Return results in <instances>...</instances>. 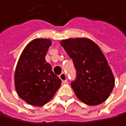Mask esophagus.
<instances>
[{
	"label": "esophagus",
	"instance_id": "esophagus-1",
	"mask_svg": "<svg viewBox=\"0 0 126 126\" xmlns=\"http://www.w3.org/2000/svg\"><path fill=\"white\" fill-rule=\"evenodd\" d=\"M60 79L62 80L63 83H66L67 82V79H66V75L64 73V72H63V73H61L60 76H59Z\"/></svg>",
	"mask_w": 126,
	"mask_h": 126
}]
</instances>
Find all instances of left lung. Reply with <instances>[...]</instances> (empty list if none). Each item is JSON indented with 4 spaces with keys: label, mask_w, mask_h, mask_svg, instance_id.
<instances>
[{
    "label": "left lung",
    "mask_w": 126,
    "mask_h": 126,
    "mask_svg": "<svg viewBox=\"0 0 126 126\" xmlns=\"http://www.w3.org/2000/svg\"><path fill=\"white\" fill-rule=\"evenodd\" d=\"M60 44L76 70L71 87L78 98L91 106L104 102L112 92L115 80L100 47L88 38H70Z\"/></svg>",
    "instance_id": "obj_1"
}]
</instances>
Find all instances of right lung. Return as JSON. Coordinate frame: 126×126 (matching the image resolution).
<instances>
[{
  "instance_id": "add662e5",
  "label": "right lung",
  "mask_w": 126,
  "mask_h": 126,
  "mask_svg": "<svg viewBox=\"0 0 126 126\" xmlns=\"http://www.w3.org/2000/svg\"><path fill=\"white\" fill-rule=\"evenodd\" d=\"M51 45L49 39L32 41L23 50L15 72L18 95L32 106H43L54 97L62 81L52 71L45 56Z\"/></svg>"
}]
</instances>
